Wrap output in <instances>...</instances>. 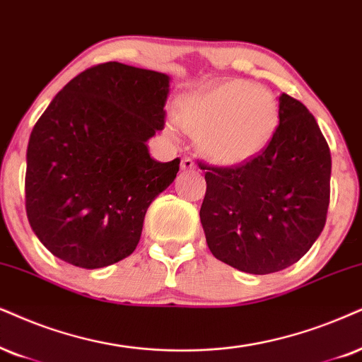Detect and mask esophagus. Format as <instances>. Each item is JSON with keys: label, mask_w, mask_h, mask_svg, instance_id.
Instances as JSON below:
<instances>
[{"label": "esophagus", "mask_w": 362, "mask_h": 362, "mask_svg": "<svg viewBox=\"0 0 362 362\" xmlns=\"http://www.w3.org/2000/svg\"><path fill=\"white\" fill-rule=\"evenodd\" d=\"M182 168H184V170H194V168H197L195 160L190 158V157L182 158Z\"/></svg>", "instance_id": "1"}]
</instances>
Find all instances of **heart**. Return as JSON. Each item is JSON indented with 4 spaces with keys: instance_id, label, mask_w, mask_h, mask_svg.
Masks as SVG:
<instances>
[{
    "instance_id": "b5f03b06",
    "label": "heart",
    "mask_w": 362,
    "mask_h": 362,
    "mask_svg": "<svg viewBox=\"0 0 362 362\" xmlns=\"http://www.w3.org/2000/svg\"><path fill=\"white\" fill-rule=\"evenodd\" d=\"M177 118L200 136L205 155L221 165L254 158L271 144L279 125V105L269 90L234 80L207 86L178 100Z\"/></svg>"
}]
</instances>
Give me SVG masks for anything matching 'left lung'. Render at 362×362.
Instances as JSON below:
<instances>
[{"label": "left lung", "instance_id": "obj_1", "mask_svg": "<svg viewBox=\"0 0 362 362\" xmlns=\"http://www.w3.org/2000/svg\"><path fill=\"white\" fill-rule=\"evenodd\" d=\"M200 221L210 252L242 272L272 274L296 264L321 235L331 197V150L299 100L279 97L271 144L234 167L200 162Z\"/></svg>", "mask_w": 362, "mask_h": 362}]
</instances>
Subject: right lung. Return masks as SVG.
Here are the masks:
<instances>
[{"label":"right lung","mask_w":362,"mask_h":362,"mask_svg":"<svg viewBox=\"0 0 362 362\" xmlns=\"http://www.w3.org/2000/svg\"><path fill=\"white\" fill-rule=\"evenodd\" d=\"M168 76L108 62L63 86L30 135L26 215L58 259L107 267L139 245L148 205L172 184L180 158H150L165 125Z\"/></svg>","instance_id":"obj_1"}]
</instances>
